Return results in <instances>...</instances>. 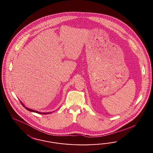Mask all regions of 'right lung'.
Instances as JSON below:
<instances>
[{"instance_id":"right-lung-1","label":"right lung","mask_w":153,"mask_h":153,"mask_svg":"<svg viewBox=\"0 0 153 153\" xmlns=\"http://www.w3.org/2000/svg\"><path fill=\"white\" fill-rule=\"evenodd\" d=\"M20 103L22 104V105H23V106H24L25 108L27 109V110H28V111H32V112H35V113H39V114H49V113H52V112H49V113H42V112H39V111H36V110H32V109H29V108H27L26 106H25V105H24V104H23V103L21 102V101H20Z\"/></svg>"}]
</instances>
